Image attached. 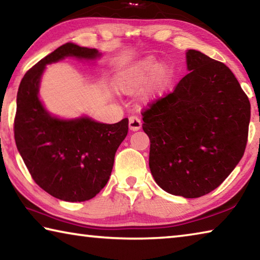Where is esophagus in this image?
I'll list each match as a JSON object with an SVG mask.
<instances>
[{
    "label": "esophagus",
    "instance_id": "1",
    "mask_svg": "<svg viewBox=\"0 0 260 260\" xmlns=\"http://www.w3.org/2000/svg\"><path fill=\"white\" fill-rule=\"evenodd\" d=\"M128 126H129L131 131L136 132V131H139L141 127H142V122H141V120L139 119L138 117L132 116V117H129V119H128Z\"/></svg>",
    "mask_w": 260,
    "mask_h": 260
}]
</instances>
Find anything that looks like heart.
Instances as JSON below:
<instances>
[{"mask_svg": "<svg viewBox=\"0 0 260 260\" xmlns=\"http://www.w3.org/2000/svg\"><path fill=\"white\" fill-rule=\"evenodd\" d=\"M174 78V70L169 63L156 60L150 57L140 59L117 74L114 87L119 93L134 95L142 91L143 99H156L170 87Z\"/></svg>", "mask_w": 260, "mask_h": 260, "instance_id": "heart-1", "label": "heart"}]
</instances>
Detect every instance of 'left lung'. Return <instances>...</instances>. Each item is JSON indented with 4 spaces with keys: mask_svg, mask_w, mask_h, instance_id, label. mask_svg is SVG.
I'll use <instances>...</instances> for the list:
<instances>
[{
    "mask_svg": "<svg viewBox=\"0 0 260 260\" xmlns=\"http://www.w3.org/2000/svg\"><path fill=\"white\" fill-rule=\"evenodd\" d=\"M187 70L173 93L143 112L149 167L162 190L197 199L214 190L243 156L250 102L225 64L186 51Z\"/></svg>",
    "mask_w": 260,
    "mask_h": 260,
    "instance_id": "left-lung-1",
    "label": "left lung"
}]
</instances>
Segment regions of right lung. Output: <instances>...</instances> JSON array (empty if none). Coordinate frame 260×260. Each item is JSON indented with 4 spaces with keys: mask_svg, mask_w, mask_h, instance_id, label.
Segmentation results:
<instances>
[{
    "mask_svg": "<svg viewBox=\"0 0 260 260\" xmlns=\"http://www.w3.org/2000/svg\"><path fill=\"white\" fill-rule=\"evenodd\" d=\"M101 56L98 49L65 43L26 72L17 93V149L34 181L61 201H88L102 190L128 132V119L103 124L87 114L57 117L39 96L41 79L47 65L68 57L95 61Z\"/></svg>",
    "mask_w": 260,
    "mask_h": 260,
    "instance_id": "right-lung-1",
    "label": "right lung"
}]
</instances>
